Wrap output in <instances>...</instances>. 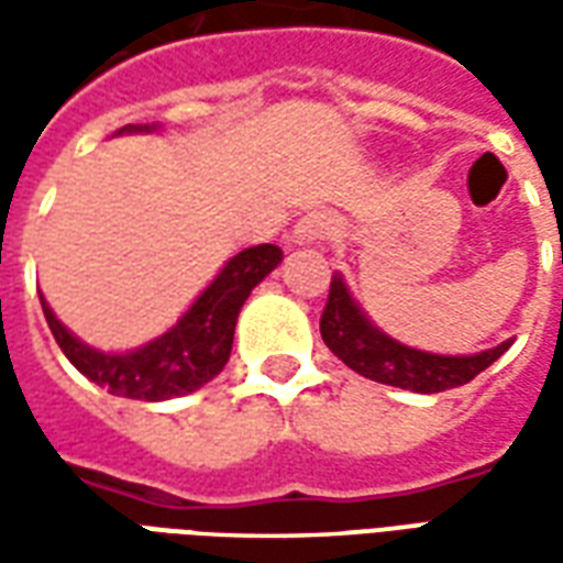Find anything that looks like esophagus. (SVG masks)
I'll list each match as a JSON object with an SVG mask.
<instances>
[{
    "label": "esophagus",
    "instance_id": "esophagus-1",
    "mask_svg": "<svg viewBox=\"0 0 563 563\" xmlns=\"http://www.w3.org/2000/svg\"><path fill=\"white\" fill-rule=\"evenodd\" d=\"M331 229V220L322 213V210H310L301 220L295 222L292 241L295 244H313V241H322Z\"/></svg>",
    "mask_w": 563,
    "mask_h": 563
}]
</instances>
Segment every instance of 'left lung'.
Instances as JSON below:
<instances>
[{"instance_id": "1", "label": "left lung", "mask_w": 563, "mask_h": 563, "mask_svg": "<svg viewBox=\"0 0 563 563\" xmlns=\"http://www.w3.org/2000/svg\"><path fill=\"white\" fill-rule=\"evenodd\" d=\"M319 331H322V341L331 353L346 367H353L355 374L374 379V383L398 386V389L422 391V395H434V391L471 383L476 374L495 365L497 358L512 346V341H504L495 350L476 355H434L404 346V343L391 341L389 334H383L362 313V307L353 301L341 274L331 277L329 301L319 319Z\"/></svg>"}]
</instances>
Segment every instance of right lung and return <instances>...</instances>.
Instances as JSON below:
<instances>
[{"label":"right lung","instance_id":"right-lung-1","mask_svg":"<svg viewBox=\"0 0 563 563\" xmlns=\"http://www.w3.org/2000/svg\"><path fill=\"white\" fill-rule=\"evenodd\" d=\"M153 129L156 126H123L120 132H153ZM280 262L283 250L277 244L241 250L225 262V268L213 277L208 289L198 295L196 305L177 319V325L132 353H102L80 343L54 317L44 295L42 310L59 350L96 386L135 401H168L201 389L225 367L232 355L234 322L241 307Z\"/></svg>","mask_w":563,"mask_h":563}]
</instances>
